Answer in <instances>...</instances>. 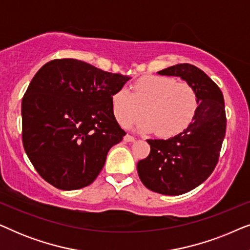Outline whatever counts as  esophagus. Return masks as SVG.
<instances>
[{
    "label": "esophagus",
    "instance_id": "obj_1",
    "mask_svg": "<svg viewBox=\"0 0 250 250\" xmlns=\"http://www.w3.org/2000/svg\"><path fill=\"white\" fill-rule=\"evenodd\" d=\"M124 140L126 142H133V141H135V138H134V136L129 135V134H126L124 136Z\"/></svg>",
    "mask_w": 250,
    "mask_h": 250
}]
</instances>
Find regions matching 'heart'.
<instances>
[{"mask_svg":"<svg viewBox=\"0 0 250 250\" xmlns=\"http://www.w3.org/2000/svg\"><path fill=\"white\" fill-rule=\"evenodd\" d=\"M111 109L116 121L124 127L145 115L146 121L140 123L138 129L169 139L183 133L192 123L198 97L189 83L152 75L140 78L132 85V92L125 87L116 91Z\"/></svg>","mask_w":250,"mask_h":250,"instance_id":"obj_1","label":"heart"}]
</instances>
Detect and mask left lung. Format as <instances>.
<instances>
[{
	"label": "left lung",
	"mask_w": 250,
	"mask_h": 250,
	"mask_svg": "<svg viewBox=\"0 0 250 250\" xmlns=\"http://www.w3.org/2000/svg\"><path fill=\"white\" fill-rule=\"evenodd\" d=\"M158 74L189 83L197 93L198 109L183 133L168 140H146L150 153L138 163V173L149 190L179 196L200 186L216 166L227 129L224 98L220 87L193 64L179 63Z\"/></svg>",
	"instance_id": "8db88e82"
}]
</instances>
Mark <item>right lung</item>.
<instances>
[{
    "label": "right lung",
    "instance_id": "add662e5",
    "mask_svg": "<svg viewBox=\"0 0 250 250\" xmlns=\"http://www.w3.org/2000/svg\"><path fill=\"white\" fill-rule=\"evenodd\" d=\"M128 76L76 59H56L33 77L21 102L22 143L37 173L61 190L87 187L126 133L111 97Z\"/></svg>",
    "mask_w": 250,
    "mask_h": 250
}]
</instances>
